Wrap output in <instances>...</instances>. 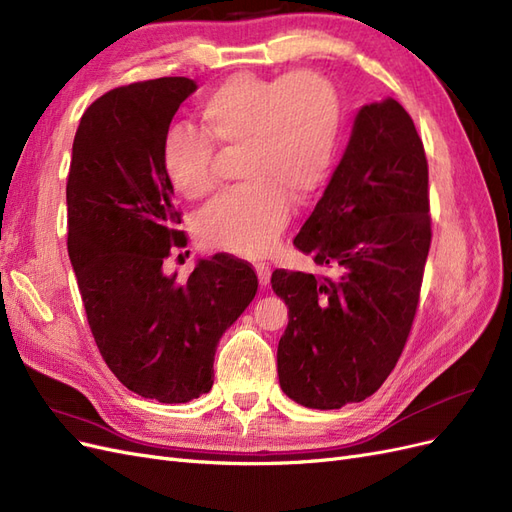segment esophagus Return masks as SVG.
<instances>
[{
	"mask_svg": "<svg viewBox=\"0 0 512 512\" xmlns=\"http://www.w3.org/2000/svg\"><path fill=\"white\" fill-rule=\"evenodd\" d=\"M256 273H258V280H260V284L262 286H267L269 284V280H271V267H269V262H256Z\"/></svg>",
	"mask_w": 512,
	"mask_h": 512,
	"instance_id": "esophagus-1",
	"label": "esophagus"
}]
</instances>
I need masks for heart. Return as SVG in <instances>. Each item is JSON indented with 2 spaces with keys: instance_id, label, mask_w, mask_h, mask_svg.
Here are the masks:
<instances>
[{
  "instance_id": "1",
  "label": "heart",
  "mask_w": 512,
  "mask_h": 512,
  "mask_svg": "<svg viewBox=\"0 0 512 512\" xmlns=\"http://www.w3.org/2000/svg\"><path fill=\"white\" fill-rule=\"evenodd\" d=\"M198 126L200 132L166 134L168 181L185 198L200 200L218 183L217 152L239 156L237 175L245 183L205 211L200 237L239 256L265 254L288 220L290 198L301 203L312 196L329 173L339 132L333 83L312 70L275 79L228 76L198 104Z\"/></svg>"
}]
</instances>
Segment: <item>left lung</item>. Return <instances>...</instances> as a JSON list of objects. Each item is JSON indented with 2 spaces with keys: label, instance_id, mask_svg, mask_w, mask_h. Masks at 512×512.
I'll use <instances>...</instances> for the list:
<instances>
[{
  "label": "left lung",
  "instance_id": "8db88e82",
  "mask_svg": "<svg viewBox=\"0 0 512 512\" xmlns=\"http://www.w3.org/2000/svg\"><path fill=\"white\" fill-rule=\"evenodd\" d=\"M294 245L335 275H271L290 318L277 346L280 386L305 408L356 404L404 352L431 245L425 147L397 100L356 115L344 158Z\"/></svg>",
  "mask_w": 512,
  "mask_h": 512
}]
</instances>
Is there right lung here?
Segmentation results:
<instances>
[{
    "label": "right lung",
    "instance_id": "right-lung-1",
    "mask_svg": "<svg viewBox=\"0 0 512 512\" xmlns=\"http://www.w3.org/2000/svg\"><path fill=\"white\" fill-rule=\"evenodd\" d=\"M194 89L164 76L106 91L81 117L66 183L68 254L91 335L117 380L160 404L209 393L220 337L258 290L250 262L224 252L198 260L185 282L162 271L188 245L162 143Z\"/></svg>",
    "mask_w": 512,
    "mask_h": 512
}]
</instances>
